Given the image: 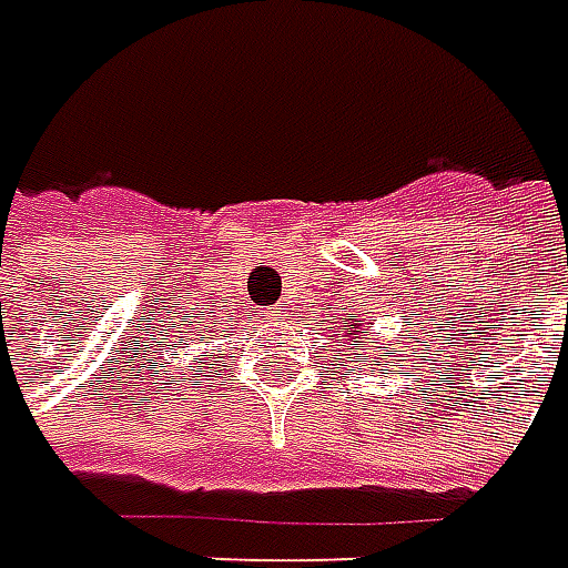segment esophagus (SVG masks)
Returning a JSON list of instances; mask_svg holds the SVG:
<instances>
[{
  "label": "esophagus",
  "instance_id": "1",
  "mask_svg": "<svg viewBox=\"0 0 568 568\" xmlns=\"http://www.w3.org/2000/svg\"><path fill=\"white\" fill-rule=\"evenodd\" d=\"M268 317H272V320H287L290 317V302H278L275 308L268 311Z\"/></svg>",
  "mask_w": 568,
  "mask_h": 568
}]
</instances>
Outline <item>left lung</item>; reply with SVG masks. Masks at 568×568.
Wrapping results in <instances>:
<instances>
[{
  "label": "left lung",
  "instance_id": "8db88e82",
  "mask_svg": "<svg viewBox=\"0 0 568 568\" xmlns=\"http://www.w3.org/2000/svg\"><path fill=\"white\" fill-rule=\"evenodd\" d=\"M359 329H362V320H353V323H349L347 329H344V332H341V335H338L341 344H344V341H353V338H356V332H359Z\"/></svg>",
  "mask_w": 568,
  "mask_h": 568
}]
</instances>
